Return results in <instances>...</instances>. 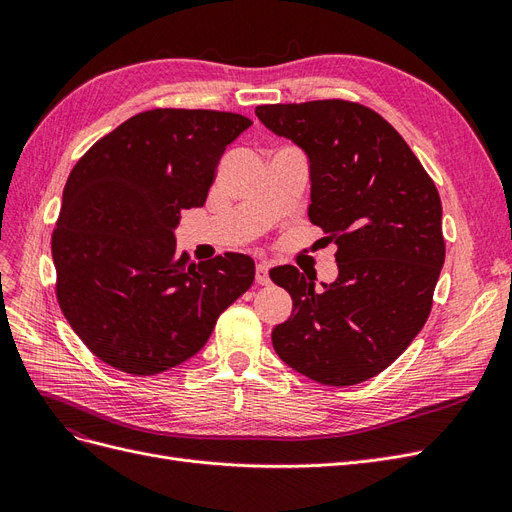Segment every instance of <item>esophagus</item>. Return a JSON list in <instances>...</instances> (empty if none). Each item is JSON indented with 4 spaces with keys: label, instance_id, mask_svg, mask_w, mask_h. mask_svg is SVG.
Masks as SVG:
<instances>
[{
    "label": "esophagus",
    "instance_id": "1",
    "mask_svg": "<svg viewBox=\"0 0 512 512\" xmlns=\"http://www.w3.org/2000/svg\"><path fill=\"white\" fill-rule=\"evenodd\" d=\"M256 284L260 286L269 284V262H258L256 265Z\"/></svg>",
    "mask_w": 512,
    "mask_h": 512
}]
</instances>
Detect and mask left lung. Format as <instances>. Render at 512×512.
I'll use <instances>...</instances> for the list:
<instances>
[{
    "label": "left lung",
    "instance_id": "8db88e82",
    "mask_svg": "<svg viewBox=\"0 0 512 512\" xmlns=\"http://www.w3.org/2000/svg\"><path fill=\"white\" fill-rule=\"evenodd\" d=\"M256 117L309 160V222L337 245L339 275L273 269L292 316L271 342L299 374L329 386L378 376L423 329L444 265L436 183L404 138L371 108L348 100L262 104Z\"/></svg>",
    "mask_w": 512,
    "mask_h": 512
}]
</instances>
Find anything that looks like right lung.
Returning a JSON list of instances; mask_svg holds the SVG:
<instances>
[{"label": "right lung", "instance_id": "right-lung-1", "mask_svg": "<svg viewBox=\"0 0 512 512\" xmlns=\"http://www.w3.org/2000/svg\"><path fill=\"white\" fill-rule=\"evenodd\" d=\"M252 126L237 113L153 108L76 162L51 252L57 301L100 361L153 376L188 361L254 282V260L177 256L183 209L203 207L226 147Z\"/></svg>", "mask_w": 512, "mask_h": 512}]
</instances>
